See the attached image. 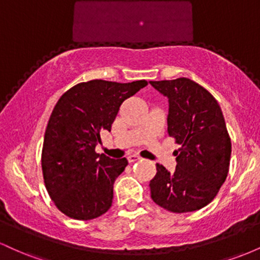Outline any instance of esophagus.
I'll use <instances>...</instances> for the list:
<instances>
[{"label":"esophagus","mask_w":260,"mask_h":260,"mask_svg":"<svg viewBox=\"0 0 260 260\" xmlns=\"http://www.w3.org/2000/svg\"><path fill=\"white\" fill-rule=\"evenodd\" d=\"M127 159H128V161H129V162H134V161L139 160L140 156H139V155H137V154H129L127 156Z\"/></svg>","instance_id":"obj_1"}]
</instances>
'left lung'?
Returning <instances> with one entry per match:
<instances>
[{"instance_id": "left-lung-1", "label": "left lung", "mask_w": 260, "mask_h": 260, "mask_svg": "<svg viewBox=\"0 0 260 260\" xmlns=\"http://www.w3.org/2000/svg\"><path fill=\"white\" fill-rule=\"evenodd\" d=\"M150 84L169 98L168 132L181 145L176 171L156 164L151 199L171 213L204 208L215 198L229 174L231 138L215 98L188 78Z\"/></svg>"}]
</instances>
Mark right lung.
Instances as JSON below:
<instances>
[{"instance_id":"add662e5","label":"right lung","mask_w":260,"mask_h":260,"mask_svg":"<svg viewBox=\"0 0 260 260\" xmlns=\"http://www.w3.org/2000/svg\"><path fill=\"white\" fill-rule=\"evenodd\" d=\"M147 85L94 79L58 99L45 131L41 168L47 193L64 215L91 220L111 207L113 183L128 161L98 154L95 147L100 133L111 131L121 104Z\"/></svg>"}]
</instances>
